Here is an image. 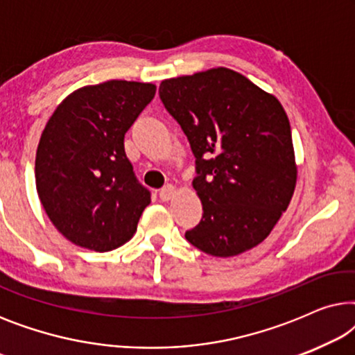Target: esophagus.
Here are the masks:
<instances>
[{
  "instance_id": "obj_1",
  "label": "esophagus",
  "mask_w": 355,
  "mask_h": 355,
  "mask_svg": "<svg viewBox=\"0 0 355 355\" xmlns=\"http://www.w3.org/2000/svg\"><path fill=\"white\" fill-rule=\"evenodd\" d=\"M174 193H176V187L171 186V184H166V186L159 191V198H162L163 202H168V200H171Z\"/></svg>"
}]
</instances>
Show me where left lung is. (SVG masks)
Masks as SVG:
<instances>
[{"label": "left lung", "mask_w": 355, "mask_h": 355, "mask_svg": "<svg viewBox=\"0 0 355 355\" xmlns=\"http://www.w3.org/2000/svg\"><path fill=\"white\" fill-rule=\"evenodd\" d=\"M158 94L196 157L192 186L203 215L186 239L213 257L259 245L288 208L297 179L283 106L226 67L163 80Z\"/></svg>", "instance_id": "obj_1"}]
</instances>
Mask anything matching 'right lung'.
Segmentation results:
<instances>
[{"instance_id":"right-lung-1","label":"right lung","mask_w":355,"mask_h":355,"mask_svg":"<svg viewBox=\"0 0 355 355\" xmlns=\"http://www.w3.org/2000/svg\"><path fill=\"white\" fill-rule=\"evenodd\" d=\"M155 92L153 84L128 80L82 87L48 119L37 148V192L76 245L108 252L137 230L150 191L125 157L124 135Z\"/></svg>"}]
</instances>
